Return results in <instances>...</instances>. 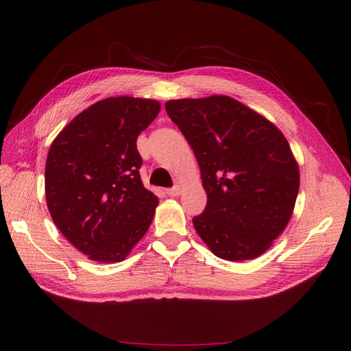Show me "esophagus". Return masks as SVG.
I'll return each mask as SVG.
<instances>
[{
  "mask_svg": "<svg viewBox=\"0 0 351 351\" xmlns=\"http://www.w3.org/2000/svg\"><path fill=\"white\" fill-rule=\"evenodd\" d=\"M180 193H182V187H180V186H174V187L167 189V195L171 196V197H176V196H178Z\"/></svg>",
  "mask_w": 351,
  "mask_h": 351,
  "instance_id": "esophagus-1",
  "label": "esophagus"
}]
</instances>
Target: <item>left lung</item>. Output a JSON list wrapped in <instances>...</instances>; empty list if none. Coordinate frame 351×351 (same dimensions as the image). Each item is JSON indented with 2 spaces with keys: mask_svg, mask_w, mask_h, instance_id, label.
Returning <instances> with one entry per match:
<instances>
[{
  "mask_svg": "<svg viewBox=\"0 0 351 351\" xmlns=\"http://www.w3.org/2000/svg\"><path fill=\"white\" fill-rule=\"evenodd\" d=\"M167 114L200 167L206 208L193 218L218 258L247 261L268 250L291 218L300 174L284 134L230 97L176 99Z\"/></svg>",
  "mask_w": 351,
  "mask_h": 351,
  "instance_id": "8db88e82",
  "label": "left lung"
}]
</instances>
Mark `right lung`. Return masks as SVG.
Listing matches in <instances>:
<instances>
[{
  "mask_svg": "<svg viewBox=\"0 0 351 351\" xmlns=\"http://www.w3.org/2000/svg\"><path fill=\"white\" fill-rule=\"evenodd\" d=\"M159 108L154 99H102L73 119L49 147V214L92 261L125 259L154 219L158 197L142 183L136 141Z\"/></svg>",
  "mask_w": 351,
  "mask_h": 351,
  "instance_id": "right-lung-1",
  "label": "right lung"
}]
</instances>
